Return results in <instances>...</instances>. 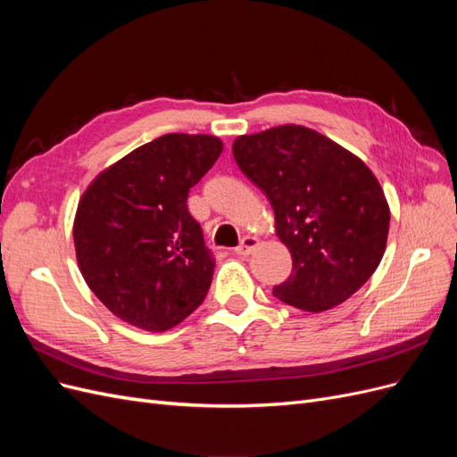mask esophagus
I'll return each mask as SVG.
<instances>
[{
	"mask_svg": "<svg viewBox=\"0 0 457 457\" xmlns=\"http://www.w3.org/2000/svg\"><path fill=\"white\" fill-rule=\"evenodd\" d=\"M257 245H259V240L255 237H244L240 245L234 252H237V255H250L257 250Z\"/></svg>",
	"mask_w": 457,
	"mask_h": 457,
	"instance_id": "1",
	"label": "esophagus"
}]
</instances>
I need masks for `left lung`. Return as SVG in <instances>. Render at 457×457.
<instances>
[{
  "label": "left lung",
  "mask_w": 457,
  "mask_h": 457,
  "mask_svg": "<svg viewBox=\"0 0 457 457\" xmlns=\"http://www.w3.org/2000/svg\"><path fill=\"white\" fill-rule=\"evenodd\" d=\"M232 154L265 192L294 259L292 276L272 287L276 297L320 312L368 282L385 253L391 213L361 158L303 126L238 137Z\"/></svg>",
  "instance_id": "left-lung-1"
}]
</instances>
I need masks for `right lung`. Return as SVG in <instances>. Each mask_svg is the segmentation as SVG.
Returning a JSON list of instances; mask_svg holds the SVG:
<instances>
[{
  "label": "right lung",
  "instance_id": "right-lung-1",
  "mask_svg": "<svg viewBox=\"0 0 457 457\" xmlns=\"http://www.w3.org/2000/svg\"><path fill=\"white\" fill-rule=\"evenodd\" d=\"M220 150L212 135H162L110 165L81 196L78 265L121 320L165 331L202 305L215 259L187 200Z\"/></svg>",
  "mask_w": 457,
  "mask_h": 457
}]
</instances>
